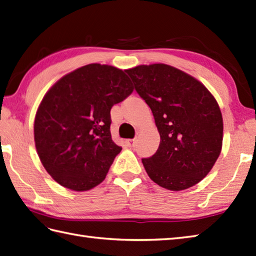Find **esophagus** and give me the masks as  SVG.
Masks as SVG:
<instances>
[{
  "instance_id": "34e87169",
  "label": "esophagus",
  "mask_w": 256,
  "mask_h": 256,
  "mask_svg": "<svg viewBox=\"0 0 256 256\" xmlns=\"http://www.w3.org/2000/svg\"><path fill=\"white\" fill-rule=\"evenodd\" d=\"M126 144L128 147H134L135 144H136V140H126Z\"/></svg>"
}]
</instances>
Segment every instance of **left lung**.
<instances>
[{
  "label": "left lung",
  "instance_id": "left-lung-1",
  "mask_svg": "<svg viewBox=\"0 0 256 256\" xmlns=\"http://www.w3.org/2000/svg\"><path fill=\"white\" fill-rule=\"evenodd\" d=\"M152 109L160 144L142 159L148 176L164 188L182 191L200 182L220 155L224 122L215 97L200 80L171 65L126 70Z\"/></svg>",
  "mask_w": 256,
  "mask_h": 256
}]
</instances>
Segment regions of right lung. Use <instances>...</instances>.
<instances>
[{
	"instance_id": "obj_1",
	"label": "right lung",
	"mask_w": 256,
	"mask_h": 256,
	"mask_svg": "<svg viewBox=\"0 0 256 256\" xmlns=\"http://www.w3.org/2000/svg\"><path fill=\"white\" fill-rule=\"evenodd\" d=\"M134 88L124 70L92 63L61 77L34 118L40 162L60 186L82 192L106 179L122 150L111 138L110 110Z\"/></svg>"
}]
</instances>
